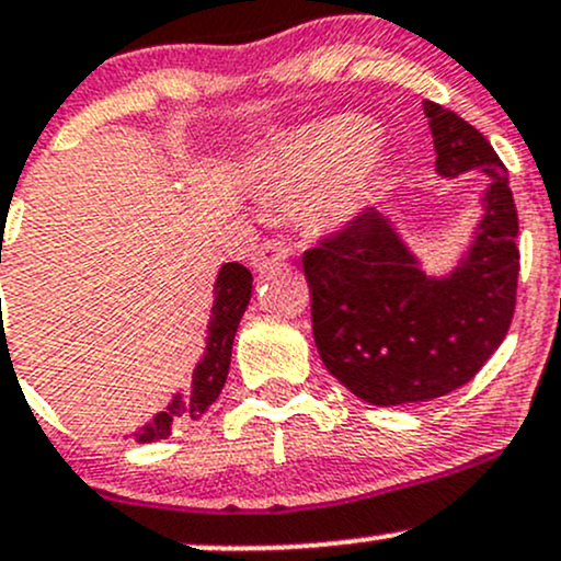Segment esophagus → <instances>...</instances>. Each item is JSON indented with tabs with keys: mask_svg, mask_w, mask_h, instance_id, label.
<instances>
[{
	"mask_svg": "<svg viewBox=\"0 0 561 561\" xmlns=\"http://www.w3.org/2000/svg\"><path fill=\"white\" fill-rule=\"evenodd\" d=\"M290 248H287L285 242H279V239H271V242H263L261 248L252 252V268L255 271H268L274 266H279V263H285L287 257H290Z\"/></svg>",
	"mask_w": 561,
	"mask_h": 561,
	"instance_id": "obj_1",
	"label": "esophagus"
}]
</instances>
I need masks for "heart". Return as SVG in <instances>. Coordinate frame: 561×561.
<instances>
[{
  "instance_id": "b5f03b06",
  "label": "heart",
  "mask_w": 561,
  "mask_h": 561,
  "mask_svg": "<svg viewBox=\"0 0 561 561\" xmlns=\"http://www.w3.org/2000/svg\"><path fill=\"white\" fill-rule=\"evenodd\" d=\"M378 127L362 116H335L295 130L257 159L252 183L261 194L282 196L317 188L313 210L322 220H348L365 205L375 172Z\"/></svg>"
}]
</instances>
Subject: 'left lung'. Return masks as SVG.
<instances>
[{"label": "left lung", "mask_w": 561, "mask_h": 561, "mask_svg": "<svg viewBox=\"0 0 561 561\" xmlns=\"http://www.w3.org/2000/svg\"><path fill=\"white\" fill-rule=\"evenodd\" d=\"M436 172L490 178L473 242L447 276H428L375 207L304 252L319 356L362 402L417 404L482 370L506 337L519 276V218L490 140L439 103L423 101Z\"/></svg>", "instance_id": "obj_1"}]
</instances>
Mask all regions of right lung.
<instances>
[{
	"mask_svg": "<svg viewBox=\"0 0 561 561\" xmlns=\"http://www.w3.org/2000/svg\"><path fill=\"white\" fill-rule=\"evenodd\" d=\"M213 293L215 300L210 324H207V346L199 365L191 373L188 389L175 393L168 408L153 415V421L135 431L133 436L140 445L170 436L172 423L183 421V417L196 421L199 415H205L207 408L224 391L226 378H229L233 335H237L239 319L248 311L252 295V274L242 263H224L213 285Z\"/></svg>",
	"mask_w": 561,
	"mask_h": 561,
	"instance_id": "1",
	"label": "right lung"
}]
</instances>
